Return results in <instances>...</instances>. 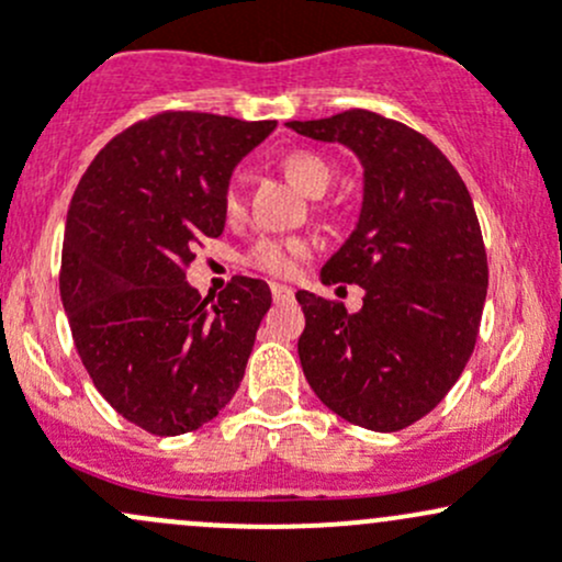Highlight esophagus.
I'll return each instance as SVG.
<instances>
[{
  "label": "esophagus",
  "instance_id": "1",
  "mask_svg": "<svg viewBox=\"0 0 562 562\" xmlns=\"http://www.w3.org/2000/svg\"><path fill=\"white\" fill-rule=\"evenodd\" d=\"M270 294H273L276 303H289L294 297V289L283 286V283H270Z\"/></svg>",
  "mask_w": 562,
  "mask_h": 562
}]
</instances>
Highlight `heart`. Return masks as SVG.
I'll list each match as a JSON object with an SVG mask.
<instances>
[{
	"instance_id": "b5f03b06",
	"label": "heart",
	"mask_w": 562,
	"mask_h": 562,
	"mask_svg": "<svg viewBox=\"0 0 562 562\" xmlns=\"http://www.w3.org/2000/svg\"><path fill=\"white\" fill-rule=\"evenodd\" d=\"M283 173L292 179L300 190L307 195H322L331 182V166L322 155L311 153V149H294V153L283 155L281 160ZM222 206L227 216H238L244 209V192H240L238 179H231L222 195ZM313 240L305 235H268L259 238L249 251H246V265L255 270L276 276V279H292L300 270V265L311 257Z\"/></svg>"
}]
</instances>
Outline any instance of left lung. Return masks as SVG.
Here are the masks:
<instances>
[{"label": "left lung", "instance_id": "left-lung-1", "mask_svg": "<svg viewBox=\"0 0 562 562\" xmlns=\"http://www.w3.org/2000/svg\"><path fill=\"white\" fill-rule=\"evenodd\" d=\"M289 128L364 162L359 225L322 270L324 283H359L364 305L348 313L297 292L300 364L331 413L400 431L448 396L476 346L487 255L472 195L442 149L400 120L346 110Z\"/></svg>", "mask_w": 562, "mask_h": 562}]
</instances>
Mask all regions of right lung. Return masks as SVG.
Here are the masks:
<instances>
[{
	"mask_svg": "<svg viewBox=\"0 0 562 562\" xmlns=\"http://www.w3.org/2000/svg\"><path fill=\"white\" fill-rule=\"evenodd\" d=\"M276 120L166 110L125 128L82 173L66 216L61 303L99 394L158 437L195 431L233 400L270 307L249 276L201 300L195 249L225 231L235 162Z\"/></svg>",
	"mask_w": 562,
	"mask_h": 562,
	"instance_id": "right-lung-1",
	"label": "right lung"
}]
</instances>
